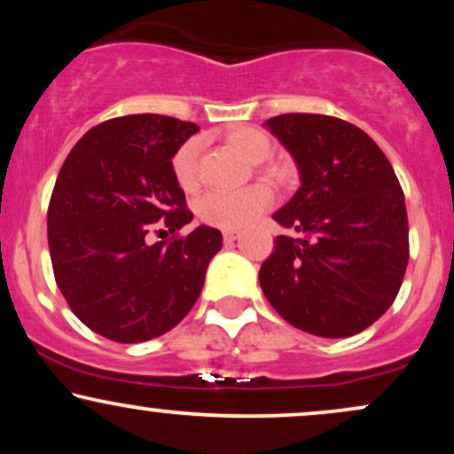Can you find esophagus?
Returning a JSON list of instances; mask_svg holds the SVG:
<instances>
[{
  "label": "esophagus",
  "instance_id": "1",
  "mask_svg": "<svg viewBox=\"0 0 454 454\" xmlns=\"http://www.w3.org/2000/svg\"><path fill=\"white\" fill-rule=\"evenodd\" d=\"M239 237H241V234H239V232L226 231V232H223V243H226V245H234V241H239Z\"/></svg>",
  "mask_w": 454,
  "mask_h": 454
}]
</instances>
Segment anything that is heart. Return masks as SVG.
<instances>
[{"mask_svg": "<svg viewBox=\"0 0 454 454\" xmlns=\"http://www.w3.org/2000/svg\"><path fill=\"white\" fill-rule=\"evenodd\" d=\"M226 145L243 155L249 164H262L269 160L273 143L264 132L249 126H237L226 132ZM173 173L181 190L190 192L198 185V143L181 145L173 158ZM270 175V173H269ZM270 190L252 185L239 192H209L198 200L196 213L202 222L222 231H239L256 222L270 207Z\"/></svg>", "mask_w": 454, "mask_h": 454, "instance_id": "1", "label": "heart"}]
</instances>
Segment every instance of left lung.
<instances>
[{
  "mask_svg": "<svg viewBox=\"0 0 454 454\" xmlns=\"http://www.w3.org/2000/svg\"><path fill=\"white\" fill-rule=\"evenodd\" d=\"M301 187L273 213L281 228L260 288L286 322L328 340L372 326L408 267V213L393 166L361 128L326 114L267 121Z\"/></svg>",
  "mask_w": 454,
  "mask_h": 454,
  "instance_id": "1",
  "label": "left lung"
}]
</instances>
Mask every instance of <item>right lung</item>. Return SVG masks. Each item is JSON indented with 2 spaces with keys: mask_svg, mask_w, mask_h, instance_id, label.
<instances>
[{
  "mask_svg": "<svg viewBox=\"0 0 454 454\" xmlns=\"http://www.w3.org/2000/svg\"><path fill=\"white\" fill-rule=\"evenodd\" d=\"M196 123L128 114L85 134L70 151L49 205V249L57 286L78 320L98 335L138 343L179 325L200 296L222 232L149 245L147 232L192 222L173 158Z\"/></svg>",
  "mask_w": 454,
  "mask_h": 454,
  "instance_id": "obj_1",
  "label": "right lung"
}]
</instances>
